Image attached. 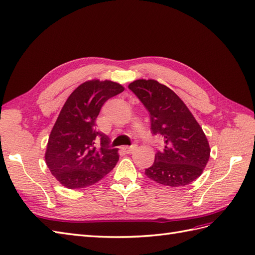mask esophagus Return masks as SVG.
I'll return each mask as SVG.
<instances>
[{"mask_svg":"<svg viewBox=\"0 0 255 255\" xmlns=\"http://www.w3.org/2000/svg\"><path fill=\"white\" fill-rule=\"evenodd\" d=\"M122 148H123L124 152H126L127 154H130V153H132L133 149L136 148V145L133 144V145H131V146H123Z\"/></svg>","mask_w":255,"mask_h":255,"instance_id":"esophagus-1","label":"esophagus"}]
</instances>
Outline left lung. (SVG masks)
<instances>
[{"mask_svg":"<svg viewBox=\"0 0 255 255\" xmlns=\"http://www.w3.org/2000/svg\"><path fill=\"white\" fill-rule=\"evenodd\" d=\"M128 88L151 117L153 134L164 140L146 177L166 186H184L200 177L210 157L205 132L179 96L155 80H136Z\"/></svg>","mask_w":255,"mask_h":255,"instance_id":"obj_1","label":"left lung"}]
</instances>
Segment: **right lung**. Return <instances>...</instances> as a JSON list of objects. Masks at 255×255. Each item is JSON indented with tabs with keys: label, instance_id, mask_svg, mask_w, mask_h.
Returning <instances> with one entry per match:
<instances>
[{
	"label": "right lung",
	"instance_id": "right-lung-1",
	"mask_svg": "<svg viewBox=\"0 0 255 255\" xmlns=\"http://www.w3.org/2000/svg\"><path fill=\"white\" fill-rule=\"evenodd\" d=\"M124 89L112 81L91 80L81 84L65 101L45 152L48 169L64 187L74 190L93 185L119 161V149L109 144L106 134L97 131L96 120L104 102Z\"/></svg>",
	"mask_w": 255,
	"mask_h": 255
}]
</instances>
